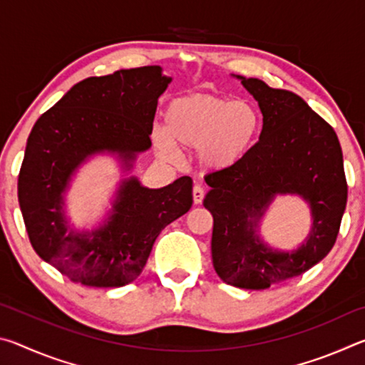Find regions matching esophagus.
<instances>
[{"label":"esophagus","mask_w":365,"mask_h":365,"mask_svg":"<svg viewBox=\"0 0 365 365\" xmlns=\"http://www.w3.org/2000/svg\"><path fill=\"white\" fill-rule=\"evenodd\" d=\"M205 195H206L205 188H202L201 185H195V187H193V201H195V205H200V202H202V200H205Z\"/></svg>","instance_id":"esophagus-1"}]
</instances>
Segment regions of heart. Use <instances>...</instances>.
<instances>
[{"label": "heart", "mask_w": 365, "mask_h": 365, "mask_svg": "<svg viewBox=\"0 0 365 365\" xmlns=\"http://www.w3.org/2000/svg\"><path fill=\"white\" fill-rule=\"evenodd\" d=\"M262 128V115L250 100L212 93L177 98L165 110V130L153 135L156 151L175 160V145L197 148V160L207 169L225 170L248 158Z\"/></svg>", "instance_id": "obj_1"}]
</instances>
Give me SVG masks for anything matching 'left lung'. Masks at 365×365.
<instances>
[{"mask_svg":"<svg viewBox=\"0 0 365 365\" xmlns=\"http://www.w3.org/2000/svg\"><path fill=\"white\" fill-rule=\"evenodd\" d=\"M262 113L256 146L235 168L206 177L205 207L212 214V264L227 285L265 289L304 274L336 242L348 200L343 153L330 123L288 90L237 76ZM277 194H298L312 207L313 227L294 252H277L257 233Z\"/></svg>","mask_w":365,"mask_h":365,"instance_id":"obj_1","label":"left lung"}]
</instances>
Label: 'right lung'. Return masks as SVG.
Segmentation results:
<instances>
[{
	"label": "right lung",
	"mask_w": 365,
	"mask_h": 365,
	"mask_svg": "<svg viewBox=\"0 0 365 365\" xmlns=\"http://www.w3.org/2000/svg\"><path fill=\"white\" fill-rule=\"evenodd\" d=\"M170 80L159 66L88 77L41 114L29 135L17 182L22 217L36 255L72 282L96 288L132 283L160 230L193 205L190 177L156 190L130 177L95 230L73 232L64 215V191L86 158L115 153L130 169L137 154L150 150L158 98Z\"/></svg>",
	"instance_id": "add662e5"
}]
</instances>
